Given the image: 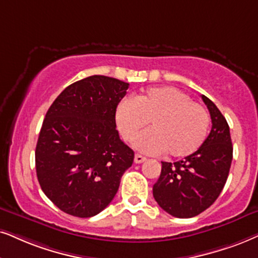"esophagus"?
<instances>
[{
    "mask_svg": "<svg viewBox=\"0 0 258 258\" xmlns=\"http://www.w3.org/2000/svg\"><path fill=\"white\" fill-rule=\"evenodd\" d=\"M146 161V157H144V156L139 155V153H137V155L135 156V163H137V164H140V163L145 162Z\"/></svg>",
    "mask_w": 258,
    "mask_h": 258,
    "instance_id": "1",
    "label": "esophagus"
}]
</instances>
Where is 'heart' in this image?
<instances>
[{"label": "heart", "instance_id": "heart-1", "mask_svg": "<svg viewBox=\"0 0 258 258\" xmlns=\"http://www.w3.org/2000/svg\"><path fill=\"white\" fill-rule=\"evenodd\" d=\"M115 119L127 142H132L151 121L152 128L142 133L135 146L146 153L168 151L175 158L198 151L211 123L208 110L174 87L151 88L137 96L135 102L122 100L116 107Z\"/></svg>", "mask_w": 258, "mask_h": 258}]
</instances>
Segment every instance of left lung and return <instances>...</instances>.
Masks as SVG:
<instances>
[{
	"mask_svg": "<svg viewBox=\"0 0 258 258\" xmlns=\"http://www.w3.org/2000/svg\"><path fill=\"white\" fill-rule=\"evenodd\" d=\"M201 97L211 114L210 135L183 161L162 162L161 175L152 188L161 208L176 218H193L213 205L226 183L232 162L229 123L208 97Z\"/></svg>",
	"mask_w": 258,
	"mask_h": 258,
	"instance_id": "left-lung-1",
	"label": "left lung"
}]
</instances>
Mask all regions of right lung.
Here are the masks:
<instances>
[{
	"instance_id": "1",
	"label": "right lung",
	"mask_w": 258,
	"mask_h": 258,
	"mask_svg": "<svg viewBox=\"0 0 258 258\" xmlns=\"http://www.w3.org/2000/svg\"><path fill=\"white\" fill-rule=\"evenodd\" d=\"M128 83L94 75L67 87L53 101L35 148L45 195L65 213L96 216L110 204L135 152L115 128L116 107Z\"/></svg>"
}]
</instances>
